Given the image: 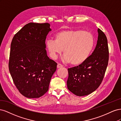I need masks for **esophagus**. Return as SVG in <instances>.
Segmentation results:
<instances>
[{"label": "esophagus", "instance_id": "obj_1", "mask_svg": "<svg viewBox=\"0 0 121 121\" xmlns=\"http://www.w3.org/2000/svg\"><path fill=\"white\" fill-rule=\"evenodd\" d=\"M63 67V65H62L60 64H58L57 65V68H61Z\"/></svg>", "mask_w": 121, "mask_h": 121}]
</instances>
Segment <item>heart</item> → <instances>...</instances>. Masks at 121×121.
Listing matches in <instances>:
<instances>
[{"mask_svg": "<svg viewBox=\"0 0 121 121\" xmlns=\"http://www.w3.org/2000/svg\"><path fill=\"white\" fill-rule=\"evenodd\" d=\"M54 39L46 43L50 56L56 59L63 49L65 60L74 65H81L87 60L95 43L93 35L82 30H62L54 35Z\"/></svg>", "mask_w": 121, "mask_h": 121, "instance_id": "heart-1", "label": "heart"}]
</instances>
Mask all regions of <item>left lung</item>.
<instances>
[{"mask_svg":"<svg viewBox=\"0 0 121 121\" xmlns=\"http://www.w3.org/2000/svg\"><path fill=\"white\" fill-rule=\"evenodd\" d=\"M95 48L87 60L78 66L68 69V89L76 95H87L100 86L108 65V40L104 33L98 29Z\"/></svg>","mask_w":121,"mask_h":121,"instance_id":"1","label":"left lung"}]
</instances>
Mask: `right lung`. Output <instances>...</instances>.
Wrapping results in <instances>:
<instances>
[{"label": "right lung", "instance_id": "obj_1", "mask_svg": "<svg viewBox=\"0 0 121 121\" xmlns=\"http://www.w3.org/2000/svg\"><path fill=\"white\" fill-rule=\"evenodd\" d=\"M48 23H30L14 35L10 45V74L19 92L29 98H39L48 90L57 63L49 59L45 39Z\"/></svg>", "mask_w": 121, "mask_h": 121}]
</instances>
